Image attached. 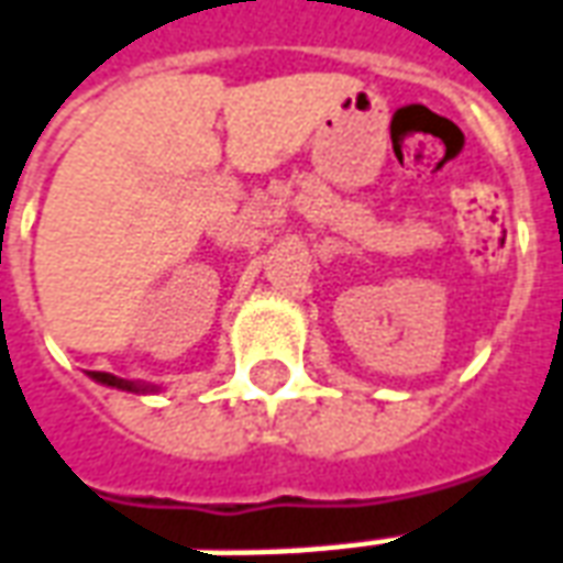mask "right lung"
I'll return each mask as SVG.
<instances>
[{
	"instance_id": "right-lung-1",
	"label": "right lung",
	"mask_w": 563,
	"mask_h": 563,
	"mask_svg": "<svg viewBox=\"0 0 563 563\" xmlns=\"http://www.w3.org/2000/svg\"><path fill=\"white\" fill-rule=\"evenodd\" d=\"M90 377L97 384H106V387H118V390H131V393H152L155 387H145V384H133V380H124V377L109 375V372H90Z\"/></svg>"
}]
</instances>
